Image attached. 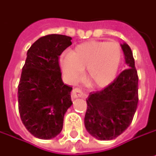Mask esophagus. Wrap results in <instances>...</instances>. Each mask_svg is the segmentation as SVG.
Returning <instances> with one entry per match:
<instances>
[{"label": "esophagus", "instance_id": "34e87169", "mask_svg": "<svg viewBox=\"0 0 156 156\" xmlns=\"http://www.w3.org/2000/svg\"><path fill=\"white\" fill-rule=\"evenodd\" d=\"M87 94L82 91L81 89L80 88H76L72 91V97L73 98H86Z\"/></svg>", "mask_w": 156, "mask_h": 156}]
</instances>
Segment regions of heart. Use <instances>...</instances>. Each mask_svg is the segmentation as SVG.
<instances>
[{"label": "heart", "instance_id": "b5f03b06", "mask_svg": "<svg viewBox=\"0 0 156 156\" xmlns=\"http://www.w3.org/2000/svg\"><path fill=\"white\" fill-rule=\"evenodd\" d=\"M122 60V51L116 42L90 41L77 46L69 56L60 59V66L70 83L79 80L87 70L88 83L104 88L114 81Z\"/></svg>", "mask_w": 156, "mask_h": 156}]
</instances>
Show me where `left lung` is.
Wrapping results in <instances>:
<instances>
[{"label":"left lung","mask_w":156,"mask_h":156,"mask_svg":"<svg viewBox=\"0 0 156 156\" xmlns=\"http://www.w3.org/2000/svg\"><path fill=\"white\" fill-rule=\"evenodd\" d=\"M127 69L102 90L90 92L87 101L84 124L94 138L110 140L130 125L138 105V75L130 47L121 44Z\"/></svg>","instance_id":"left-lung-1"}]
</instances>
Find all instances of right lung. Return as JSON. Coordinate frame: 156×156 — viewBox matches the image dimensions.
<instances>
[{
  "label": "right lung",
  "mask_w": 156,
  "mask_h": 156,
  "mask_svg": "<svg viewBox=\"0 0 156 156\" xmlns=\"http://www.w3.org/2000/svg\"><path fill=\"white\" fill-rule=\"evenodd\" d=\"M71 40L66 35H47L27 52L18 85V109L24 126L36 138L56 137L63 129L65 114L73 105L72 88L63 82L58 62Z\"/></svg>",
  "instance_id": "add662e5"
}]
</instances>
